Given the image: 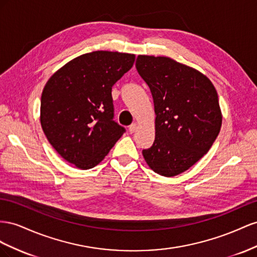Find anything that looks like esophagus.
<instances>
[{
  "mask_svg": "<svg viewBox=\"0 0 257 257\" xmlns=\"http://www.w3.org/2000/svg\"><path fill=\"white\" fill-rule=\"evenodd\" d=\"M136 130H137V123L130 124V126H129V133H130V134H134Z\"/></svg>",
  "mask_w": 257,
  "mask_h": 257,
  "instance_id": "34e87169",
  "label": "esophagus"
}]
</instances>
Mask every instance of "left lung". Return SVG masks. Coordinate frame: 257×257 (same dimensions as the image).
Segmentation results:
<instances>
[{"mask_svg": "<svg viewBox=\"0 0 257 257\" xmlns=\"http://www.w3.org/2000/svg\"><path fill=\"white\" fill-rule=\"evenodd\" d=\"M136 68L150 87L155 141L142 154L164 177L186 171L207 154L222 126L217 92L202 73L168 57L140 55Z\"/></svg>", "mask_w": 257, "mask_h": 257, "instance_id": "1", "label": "left lung"}]
</instances>
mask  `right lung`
Here are the masks:
<instances>
[{"label":"right lung","instance_id":"add662e5","mask_svg":"<svg viewBox=\"0 0 257 257\" xmlns=\"http://www.w3.org/2000/svg\"><path fill=\"white\" fill-rule=\"evenodd\" d=\"M135 58L92 51L63 65L44 87V134L57 153L79 169L97 166L126 131L113 120L112 87L133 68Z\"/></svg>","mask_w":257,"mask_h":257}]
</instances>
